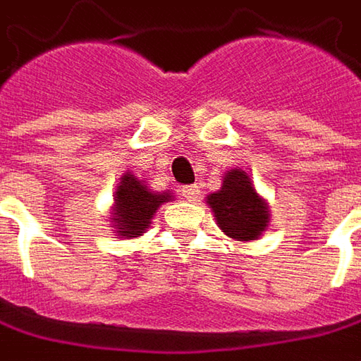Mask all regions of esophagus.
I'll return each instance as SVG.
<instances>
[{"instance_id": "34e87169", "label": "esophagus", "mask_w": 361, "mask_h": 361, "mask_svg": "<svg viewBox=\"0 0 361 361\" xmlns=\"http://www.w3.org/2000/svg\"><path fill=\"white\" fill-rule=\"evenodd\" d=\"M200 193L201 191L197 183H193V185H183V188H181V195L188 201H195L200 197Z\"/></svg>"}]
</instances>
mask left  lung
I'll list each match as a JSON object with an SVG mask.
<instances>
[{
  "label": "left lung",
  "instance_id": "8db88e82",
  "mask_svg": "<svg viewBox=\"0 0 361 361\" xmlns=\"http://www.w3.org/2000/svg\"><path fill=\"white\" fill-rule=\"evenodd\" d=\"M223 233L231 239L252 241L267 229L269 212L251 178L241 170H231L223 180L221 190L207 197Z\"/></svg>",
  "mask_w": 361,
  "mask_h": 361
}]
</instances>
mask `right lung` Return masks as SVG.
Segmentation results:
<instances>
[{
    "mask_svg": "<svg viewBox=\"0 0 361 361\" xmlns=\"http://www.w3.org/2000/svg\"><path fill=\"white\" fill-rule=\"evenodd\" d=\"M170 200V193H152L136 176L126 173L116 190V207L112 215L120 237H136L146 231L156 209Z\"/></svg>",
    "mask_w": 361,
    "mask_h": 361,
    "instance_id": "1",
    "label": "right lung"
}]
</instances>
